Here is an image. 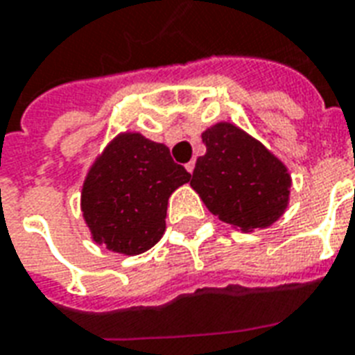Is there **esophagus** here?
I'll return each mask as SVG.
<instances>
[{
	"label": "esophagus",
	"mask_w": 355,
	"mask_h": 355,
	"mask_svg": "<svg viewBox=\"0 0 355 355\" xmlns=\"http://www.w3.org/2000/svg\"><path fill=\"white\" fill-rule=\"evenodd\" d=\"M194 166H196V163H194V161H189V163L185 164V168H187V172H194Z\"/></svg>",
	"instance_id": "1"
}]
</instances>
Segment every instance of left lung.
Masks as SVG:
<instances>
[{"label":"left lung","instance_id":"obj_1","mask_svg":"<svg viewBox=\"0 0 355 355\" xmlns=\"http://www.w3.org/2000/svg\"><path fill=\"white\" fill-rule=\"evenodd\" d=\"M202 140L207 152L198 157L191 187L205 207L244 232L274 224L289 202L285 164L233 123H216Z\"/></svg>","mask_w":355,"mask_h":355}]
</instances>
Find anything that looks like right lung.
Segmentation results:
<instances>
[{
	"instance_id": "obj_1",
	"label": "right lung",
	"mask_w": 355,
	"mask_h": 355,
	"mask_svg": "<svg viewBox=\"0 0 355 355\" xmlns=\"http://www.w3.org/2000/svg\"><path fill=\"white\" fill-rule=\"evenodd\" d=\"M191 180L164 144L123 133L96 159L81 192L92 239L112 252L137 255L163 237L170 194Z\"/></svg>"
}]
</instances>
